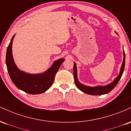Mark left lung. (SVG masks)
Returning a JSON list of instances; mask_svg holds the SVG:
<instances>
[{
  "mask_svg": "<svg viewBox=\"0 0 131 131\" xmlns=\"http://www.w3.org/2000/svg\"><path fill=\"white\" fill-rule=\"evenodd\" d=\"M125 53H124V51L123 50V61L122 64H121V68H120L119 74L114 79L113 82L106 85H97V86L95 87L88 86V85L82 84V83H81L79 82L78 78V71L76 64V63L74 62L73 74H74V82L77 88L80 91L83 92L84 93H85V94L92 95H101L106 94L109 93L110 92L112 91L115 88L116 85L118 83L119 79H121V76H122L123 72H124V67H125Z\"/></svg>",
  "mask_w": 131,
  "mask_h": 131,
  "instance_id": "1",
  "label": "left lung"
}]
</instances>
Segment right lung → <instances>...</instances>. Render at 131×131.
<instances>
[{
	"label": "right lung",
	"mask_w": 131,
	"mask_h": 131,
	"mask_svg": "<svg viewBox=\"0 0 131 131\" xmlns=\"http://www.w3.org/2000/svg\"><path fill=\"white\" fill-rule=\"evenodd\" d=\"M15 34L7 47L6 53V65L9 76L17 88L29 94H39L45 92L53 84L55 76L64 61L60 58L53 61L48 70L42 73L30 74L20 70L16 67L12 55V43Z\"/></svg>",
	"instance_id": "add662e5"
}]
</instances>
